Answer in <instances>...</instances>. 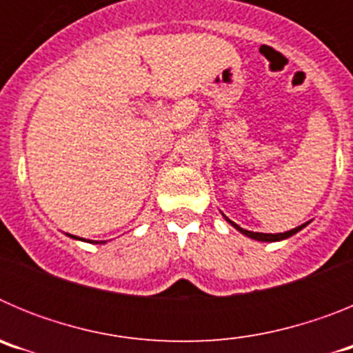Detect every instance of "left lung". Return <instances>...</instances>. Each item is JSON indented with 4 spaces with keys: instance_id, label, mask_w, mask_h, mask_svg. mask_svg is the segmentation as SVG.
<instances>
[{
    "instance_id": "1",
    "label": "left lung",
    "mask_w": 353,
    "mask_h": 353,
    "mask_svg": "<svg viewBox=\"0 0 353 353\" xmlns=\"http://www.w3.org/2000/svg\"><path fill=\"white\" fill-rule=\"evenodd\" d=\"M223 217L228 221V223L232 224V226L235 228V230H239V232L242 233V235L249 236V239H252V240H258V242H279V240L290 239V236H292V235H295V233H297V232H301L302 228L307 226V223H305V224H301V226L293 228V230H290V232H285V233H258V232H248V230H244V228H240L239 224H235V223H233V221L228 219V217L224 214H223Z\"/></svg>"
}]
</instances>
